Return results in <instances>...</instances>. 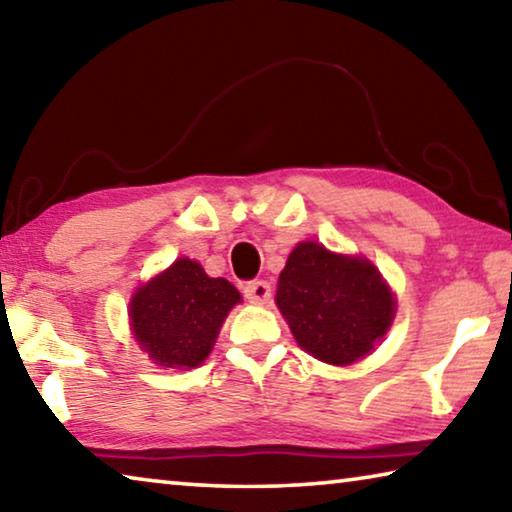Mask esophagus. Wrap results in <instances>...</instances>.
I'll return each mask as SVG.
<instances>
[{
    "instance_id": "1",
    "label": "esophagus",
    "mask_w": 512,
    "mask_h": 512,
    "mask_svg": "<svg viewBox=\"0 0 512 512\" xmlns=\"http://www.w3.org/2000/svg\"><path fill=\"white\" fill-rule=\"evenodd\" d=\"M244 296L253 305H264V302L271 300V284L266 280H253L244 284Z\"/></svg>"
}]
</instances>
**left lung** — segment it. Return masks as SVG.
<instances>
[{"label":"left lung","instance_id":"obj_1","mask_svg":"<svg viewBox=\"0 0 512 512\" xmlns=\"http://www.w3.org/2000/svg\"><path fill=\"white\" fill-rule=\"evenodd\" d=\"M277 307L302 350L348 366L372 350L393 323L395 300L368 259L298 244L277 280Z\"/></svg>","mask_w":512,"mask_h":512}]
</instances>
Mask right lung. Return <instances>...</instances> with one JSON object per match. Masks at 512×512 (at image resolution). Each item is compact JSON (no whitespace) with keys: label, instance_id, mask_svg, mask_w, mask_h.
<instances>
[{"label":"right lung","instance_id":"1","mask_svg":"<svg viewBox=\"0 0 512 512\" xmlns=\"http://www.w3.org/2000/svg\"><path fill=\"white\" fill-rule=\"evenodd\" d=\"M241 300L223 277H207L198 262L178 259L133 296L137 343L164 368H196L210 354L228 311Z\"/></svg>","mask_w":512,"mask_h":512}]
</instances>
